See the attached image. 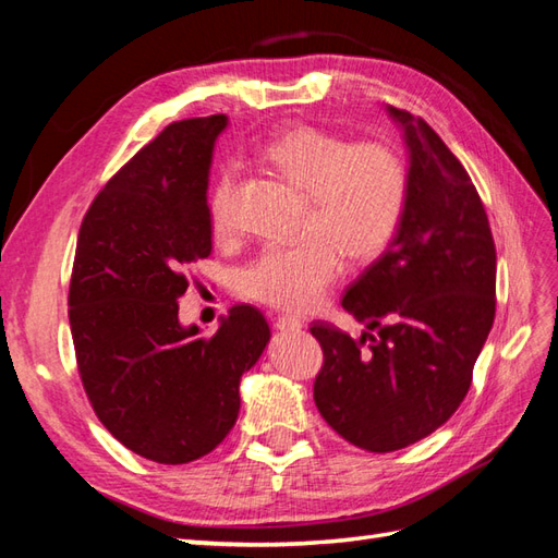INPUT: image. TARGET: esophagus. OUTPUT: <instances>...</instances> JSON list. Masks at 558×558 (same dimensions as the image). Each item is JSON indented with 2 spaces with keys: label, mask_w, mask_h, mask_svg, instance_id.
<instances>
[{
  "label": "esophagus",
  "mask_w": 558,
  "mask_h": 558,
  "mask_svg": "<svg viewBox=\"0 0 558 558\" xmlns=\"http://www.w3.org/2000/svg\"><path fill=\"white\" fill-rule=\"evenodd\" d=\"M275 327L279 331H301L303 329V322L299 317H293V315H279L275 319Z\"/></svg>",
  "instance_id": "1"
}]
</instances>
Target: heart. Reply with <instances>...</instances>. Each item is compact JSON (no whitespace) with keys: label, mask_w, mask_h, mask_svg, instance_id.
Returning <instances> with one entry per match:
<instances>
[{"label":"heart","mask_w":558,"mask_h":558,"mask_svg":"<svg viewBox=\"0 0 558 558\" xmlns=\"http://www.w3.org/2000/svg\"><path fill=\"white\" fill-rule=\"evenodd\" d=\"M257 157L303 191V233L267 243L239 271V291L279 311H311L341 275L343 253L365 263L393 241L408 203V167L389 143H353L315 126L275 135ZM233 185L231 167H221L209 185L217 236L233 227Z\"/></svg>","instance_id":"b5f03b06"}]
</instances>
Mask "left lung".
<instances>
[{
	"mask_svg": "<svg viewBox=\"0 0 558 558\" xmlns=\"http://www.w3.org/2000/svg\"><path fill=\"white\" fill-rule=\"evenodd\" d=\"M411 167L401 227L343 295L367 331L313 322L315 405L353 447L389 453L458 411L497 313V247L468 171L423 119L389 107Z\"/></svg>",
	"mask_w": 558,
	"mask_h": 558,
	"instance_id": "obj_1",
	"label": "left lung"
}]
</instances>
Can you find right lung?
Returning <instances> with one entry per match:
<instances>
[{
  "mask_svg": "<svg viewBox=\"0 0 558 558\" xmlns=\"http://www.w3.org/2000/svg\"><path fill=\"white\" fill-rule=\"evenodd\" d=\"M227 117L174 121L95 195L78 231L69 322L95 415L147 461L217 449L239 384L269 341L265 315L233 305L213 337L181 327L189 267L213 253L207 174Z\"/></svg>",
  "mask_w": 558,
  "mask_h": 558,
  "instance_id": "right-lung-1",
  "label": "right lung"
}]
</instances>
